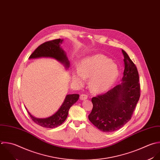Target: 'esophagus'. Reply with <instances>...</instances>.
<instances>
[{
	"label": "esophagus",
	"mask_w": 160,
	"mask_h": 160,
	"mask_svg": "<svg viewBox=\"0 0 160 160\" xmlns=\"http://www.w3.org/2000/svg\"><path fill=\"white\" fill-rule=\"evenodd\" d=\"M80 98L81 100H85L88 98V96L85 94H81L80 95Z\"/></svg>",
	"instance_id": "obj_1"
}]
</instances>
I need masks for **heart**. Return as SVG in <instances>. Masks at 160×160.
I'll return each instance as SVG.
<instances>
[{"label": "heart", "mask_w": 160, "mask_h": 160, "mask_svg": "<svg viewBox=\"0 0 160 160\" xmlns=\"http://www.w3.org/2000/svg\"><path fill=\"white\" fill-rule=\"evenodd\" d=\"M118 76L117 66L103 55H97L83 59L79 68L73 73V81L79 85L90 78L89 87L95 93H102L109 89Z\"/></svg>", "instance_id": "b5f03b06"}]
</instances>
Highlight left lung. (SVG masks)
Wrapping results in <instances>:
<instances>
[{
	"label": "left lung",
	"instance_id": "1",
	"mask_svg": "<svg viewBox=\"0 0 160 160\" xmlns=\"http://www.w3.org/2000/svg\"><path fill=\"white\" fill-rule=\"evenodd\" d=\"M122 53L125 63L123 82L92 99L93 108L88 119L103 132L118 130L130 121L140 97L137 68L123 50Z\"/></svg>",
	"mask_w": 160,
	"mask_h": 160
}]
</instances>
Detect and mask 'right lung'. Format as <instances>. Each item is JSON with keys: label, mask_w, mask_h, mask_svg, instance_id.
<instances>
[{"label": "right lung", "mask_w": 160, "mask_h": 160, "mask_svg": "<svg viewBox=\"0 0 160 160\" xmlns=\"http://www.w3.org/2000/svg\"><path fill=\"white\" fill-rule=\"evenodd\" d=\"M63 40L58 38L46 42L39 45L29 57V59L40 57L53 58L63 63L65 67L68 68L70 62L65 52L60 47ZM79 98L78 94L67 95L58 111L53 115L45 118H37L33 117L29 112L30 118L36 124L47 128H56L62 125L67 118L70 108L77 102Z\"/></svg>", "instance_id": "obj_1"}]
</instances>
